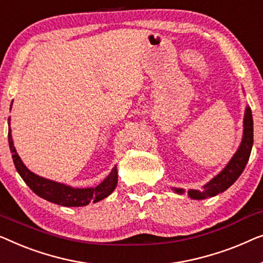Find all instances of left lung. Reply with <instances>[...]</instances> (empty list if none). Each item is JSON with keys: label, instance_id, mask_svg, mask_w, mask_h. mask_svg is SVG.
I'll list each match as a JSON object with an SVG mask.
<instances>
[{"label": "left lung", "instance_id": "1", "mask_svg": "<svg viewBox=\"0 0 263 263\" xmlns=\"http://www.w3.org/2000/svg\"><path fill=\"white\" fill-rule=\"evenodd\" d=\"M254 143V126H253V114H251L250 107L247 106L246 113H244L243 120V137L241 145L236 151L230 162L227 164L221 172L214 176L209 183H206L202 187L201 191L198 190H190L188 195L190 198L195 199V200H201V199L212 198L214 195L227 191L236 180L238 179L239 175L243 173L244 168L248 163V160L250 157L251 147ZM176 193L182 194L183 190L181 188H174Z\"/></svg>", "mask_w": 263, "mask_h": 263}]
</instances>
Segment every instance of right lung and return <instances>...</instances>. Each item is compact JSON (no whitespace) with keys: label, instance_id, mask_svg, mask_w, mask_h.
Masks as SVG:
<instances>
[{"label":"right lung","instance_id":"add662e5","mask_svg":"<svg viewBox=\"0 0 263 263\" xmlns=\"http://www.w3.org/2000/svg\"><path fill=\"white\" fill-rule=\"evenodd\" d=\"M12 108V105H10ZM10 120V118H9ZM9 123V121H8ZM8 143L12 153L13 162L15 164L17 173L20 174L22 180L40 198L45 200L53 202V204L66 206V207H79L86 206L89 202H98L102 199L108 197L112 192L116 190L118 183V170L117 165H114L109 175L102 181L99 186L89 187V188H73L66 186L64 183H59L56 181L45 179L36 174L32 173L17 155L15 146H14L12 138V128H8Z\"/></svg>","mask_w":263,"mask_h":263}]
</instances>
